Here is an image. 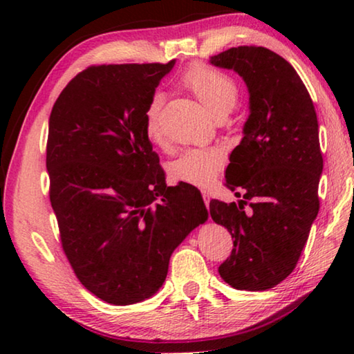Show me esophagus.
Returning <instances> with one entry per match:
<instances>
[{
  "label": "esophagus",
  "instance_id": "1",
  "mask_svg": "<svg viewBox=\"0 0 354 354\" xmlns=\"http://www.w3.org/2000/svg\"><path fill=\"white\" fill-rule=\"evenodd\" d=\"M201 195H203V200L206 203V206H209V203H211V194H209L207 190H201Z\"/></svg>",
  "mask_w": 354,
  "mask_h": 354
}]
</instances>
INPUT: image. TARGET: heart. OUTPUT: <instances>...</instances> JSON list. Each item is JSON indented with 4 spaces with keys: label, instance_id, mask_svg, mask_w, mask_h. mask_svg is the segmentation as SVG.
I'll return each instance as SVG.
<instances>
[{
    "label": "heart",
    "instance_id": "obj_1",
    "mask_svg": "<svg viewBox=\"0 0 354 354\" xmlns=\"http://www.w3.org/2000/svg\"><path fill=\"white\" fill-rule=\"evenodd\" d=\"M183 84L198 98L212 117L230 113L239 100V88L231 76L203 64H195L185 71ZM160 95H154L145 112L147 136L156 143L162 142L159 127ZM223 154L218 149H187L170 165L173 179L194 185H207L223 167Z\"/></svg>",
    "mask_w": 354,
    "mask_h": 354
}]
</instances>
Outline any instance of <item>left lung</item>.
<instances>
[{"mask_svg":"<svg viewBox=\"0 0 354 354\" xmlns=\"http://www.w3.org/2000/svg\"><path fill=\"white\" fill-rule=\"evenodd\" d=\"M209 62L234 70L250 95L243 137L225 173L227 187L245 190L243 200L209 205L212 220L234 239L218 273L234 289L267 290L295 268L319 214L317 113L295 68L267 48H230Z\"/></svg>","mask_w":354,"mask_h":354,"instance_id":"obj_1","label":"left lung"}]
</instances>
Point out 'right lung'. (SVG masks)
Returning <instances> with one entry per match:
<instances>
[{"mask_svg":"<svg viewBox=\"0 0 354 354\" xmlns=\"http://www.w3.org/2000/svg\"><path fill=\"white\" fill-rule=\"evenodd\" d=\"M175 62L88 67L50 115L46 170L62 248L82 286L115 306L153 297L173 251L209 217L194 185L167 187L145 129Z\"/></svg>","mask_w":354,"mask_h":354,"instance_id":"add662e5","label":"right lung"}]
</instances>
